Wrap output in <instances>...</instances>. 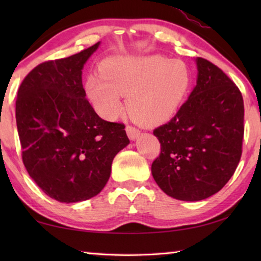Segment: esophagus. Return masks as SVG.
Listing matches in <instances>:
<instances>
[{
	"label": "esophagus",
	"instance_id": "obj_1",
	"mask_svg": "<svg viewBox=\"0 0 261 261\" xmlns=\"http://www.w3.org/2000/svg\"><path fill=\"white\" fill-rule=\"evenodd\" d=\"M125 131H126V134H127V137H129L131 140L137 139L139 137V135H140V131L137 129V127L132 126V125H127L125 127Z\"/></svg>",
	"mask_w": 261,
	"mask_h": 261
}]
</instances>
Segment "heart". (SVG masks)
<instances>
[{
	"label": "heart",
	"mask_w": 261,
	"mask_h": 261,
	"mask_svg": "<svg viewBox=\"0 0 261 261\" xmlns=\"http://www.w3.org/2000/svg\"><path fill=\"white\" fill-rule=\"evenodd\" d=\"M101 73L87 76L88 99L101 116L114 120L123 108L122 98L135 120L158 124L177 112L191 86V71L182 61L163 56L117 55L102 61Z\"/></svg>",
	"instance_id": "obj_1"
}]
</instances>
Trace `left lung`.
Returning a JSON list of instances; mask_svg holds the SVG:
<instances>
[{"label": "left lung", "instance_id": "obj_1", "mask_svg": "<svg viewBox=\"0 0 261 261\" xmlns=\"http://www.w3.org/2000/svg\"><path fill=\"white\" fill-rule=\"evenodd\" d=\"M196 62V87L175 116L153 131L161 145L153 178L168 196L184 201L206 199L228 183L244 137L240 88L212 62Z\"/></svg>", "mask_w": 261, "mask_h": 261}]
</instances>
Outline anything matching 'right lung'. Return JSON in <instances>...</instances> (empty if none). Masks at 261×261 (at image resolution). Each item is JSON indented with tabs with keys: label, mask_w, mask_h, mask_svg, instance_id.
Wrapping results in <instances>:
<instances>
[{
	"label": "right lung",
	"mask_w": 261,
	"mask_h": 261,
	"mask_svg": "<svg viewBox=\"0 0 261 261\" xmlns=\"http://www.w3.org/2000/svg\"><path fill=\"white\" fill-rule=\"evenodd\" d=\"M99 45L37 65L17 93L24 166L38 187L60 202L100 193L115 155L130 143L124 124L102 120L86 99L82 70Z\"/></svg>",
	"instance_id": "add662e5"
}]
</instances>
